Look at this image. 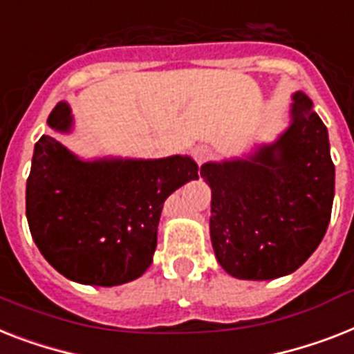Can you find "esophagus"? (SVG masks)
Segmentation results:
<instances>
[{
	"label": "esophagus",
	"instance_id": "obj_1",
	"mask_svg": "<svg viewBox=\"0 0 354 354\" xmlns=\"http://www.w3.org/2000/svg\"><path fill=\"white\" fill-rule=\"evenodd\" d=\"M192 154H194V160L198 163H203L212 156V149L209 145H198V147H194Z\"/></svg>",
	"mask_w": 354,
	"mask_h": 354
}]
</instances>
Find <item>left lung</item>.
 I'll list each match as a JSON object with an SVG mask.
<instances>
[{
	"label": "left lung",
	"instance_id": "1",
	"mask_svg": "<svg viewBox=\"0 0 354 354\" xmlns=\"http://www.w3.org/2000/svg\"><path fill=\"white\" fill-rule=\"evenodd\" d=\"M200 174L212 191V249L231 277H283L320 245L331 220L335 163L307 94H295L292 125L277 143L249 160L205 163Z\"/></svg>",
	"mask_w": 354,
	"mask_h": 354
}]
</instances>
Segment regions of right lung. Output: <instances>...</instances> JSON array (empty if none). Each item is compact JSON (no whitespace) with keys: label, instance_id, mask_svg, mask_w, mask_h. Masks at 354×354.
Masks as SVG:
<instances>
[{"label":"right lung","instance_id":"add662e5","mask_svg":"<svg viewBox=\"0 0 354 354\" xmlns=\"http://www.w3.org/2000/svg\"><path fill=\"white\" fill-rule=\"evenodd\" d=\"M48 125L68 131L67 103H57ZM189 180H198V165L187 156L88 163L43 134L27 180L28 229L68 280L127 283L152 263L163 202Z\"/></svg>","mask_w":354,"mask_h":354}]
</instances>
